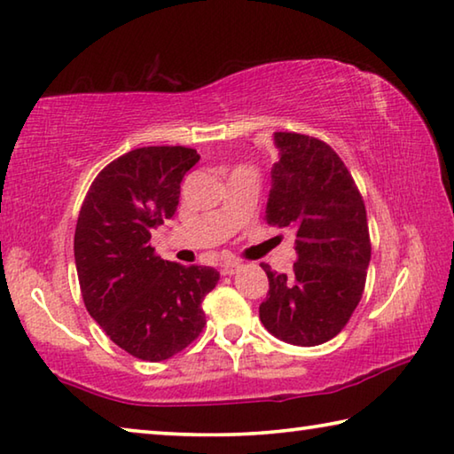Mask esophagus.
Returning <instances> with one entry per match:
<instances>
[{
    "mask_svg": "<svg viewBox=\"0 0 454 454\" xmlns=\"http://www.w3.org/2000/svg\"><path fill=\"white\" fill-rule=\"evenodd\" d=\"M240 268H242V262H238V260H228V262L220 266V272L224 276H230V274H234L236 270H240Z\"/></svg>",
    "mask_w": 454,
    "mask_h": 454,
    "instance_id": "34e87169",
    "label": "esophagus"
}]
</instances>
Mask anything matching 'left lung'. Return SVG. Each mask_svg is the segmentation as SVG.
Wrapping results in <instances>:
<instances>
[{
  "instance_id": "8db88e82",
  "label": "left lung",
  "mask_w": 454,
  "mask_h": 454,
  "mask_svg": "<svg viewBox=\"0 0 454 454\" xmlns=\"http://www.w3.org/2000/svg\"><path fill=\"white\" fill-rule=\"evenodd\" d=\"M266 222L294 230L290 276L262 264L270 282L260 320L294 347H317L347 326L363 298L371 262L363 196L338 153L317 137L276 132Z\"/></svg>"
}]
</instances>
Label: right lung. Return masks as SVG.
<instances>
[{"mask_svg":"<svg viewBox=\"0 0 454 454\" xmlns=\"http://www.w3.org/2000/svg\"><path fill=\"white\" fill-rule=\"evenodd\" d=\"M200 160L182 145H150L107 164L90 186L74 236L83 304L110 340L150 363L174 356L206 325L202 301L220 272L153 254L152 228L178 208L180 182Z\"/></svg>","mask_w":454,"mask_h":454,"instance_id":"right-lung-1","label":"right lung"}]
</instances>
